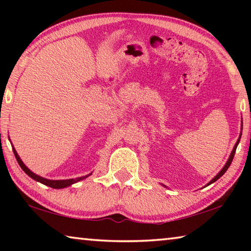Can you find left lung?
<instances>
[{"instance_id":"obj_1","label":"left lung","mask_w":251,"mask_h":251,"mask_svg":"<svg viewBox=\"0 0 251 251\" xmlns=\"http://www.w3.org/2000/svg\"><path fill=\"white\" fill-rule=\"evenodd\" d=\"M240 137H241V134H240V136H239V138H238V141H237V143H236V145H235V147H233V150H232V151H231V154H230V156H229V159L227 160V163H226V165H225L224 166V168L222 169V171H220L219 173H218V175L216 176L215 178H212V179L209 181V184L208 185H210V184H212V182H215L216 180L217 179H219L220 177H222L225 173L227 172V169L229 168V166H230V164H231V161H232V159H233V156H235V152H236V148H237V146H238V144H239V142H240Z\"/></svg>"}]
</instances>
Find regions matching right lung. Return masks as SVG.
Wrapping results in <instances>:
<instances>
[{
  "label": "right lung",
  "instance_id": "right-lung-1",
  "mask_svg": "<svg viewBox=\"0 0 251 251\" xmlns=\"http://www.w3.org/2000/svg\"><path fill=\"white\" fill-rule=\"evenodd\" d=\"M13 151H14L15 158H16V160H18V163H19V165L21 166V168H22L23 171L26 173L29 177L33 178V179H35L36 181L42 182V184H44L46 186L52 187V188H57V189L58 188H65V187H69L72 184H74V182L79 181V180H82V179H85V178H86V177L92 175V174H90V175H87V176L78 177V178H75V179H66V180H50V179H46V178H43V177H41V176H37V175H35V174L29 171V169L23 164V161L21 160L20 156L18 155V152H16V151L14 150V148H13Z\"/></svg>",
  "mask_w": 251,
  "mask_h": 251
}]
</instances>
